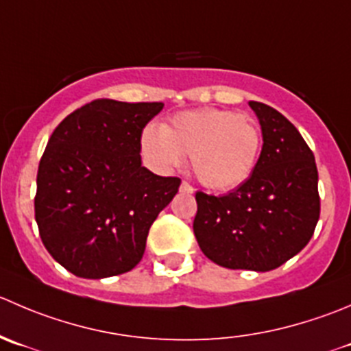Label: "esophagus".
<instances>
[{
    "mask_svg": "<svg viewBox=\"0 0 351 351\" xmlns=\"http://www.w3.org/2000/svg\"><path fill=\"white\" fill-rule=\"evenodd\" d=\"M180 189H182V192L193 193V186L190 185V183H186V182H183V183H182V186H180Z\"/></svg>",
    "mask_w": 351,
    "mask_h": 351,
    "instance_id": "1",
    "label": "esophagus"
}]
</instances>
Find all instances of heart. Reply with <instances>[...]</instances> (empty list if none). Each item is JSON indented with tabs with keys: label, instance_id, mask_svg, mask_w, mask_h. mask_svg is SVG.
<instances>
[{
	"label": "heart",
	"instance_id": "obj_1",
	"mask_svg": "<svg viewBox=\"0 0 351 351\" xmlns=\"http://www.w3.org/2000/svg\"><path fill=\"white\" fill-rule=\"evenodd\" d=\"M262 145L261 125L230 110L182 111L162 128L147 127L142 151L159 169H173L190 156L197 180L207 189L230 190L254 171Z\"/></svg>",
	"mask_w": 351,
	"mask_h": 351
}]
</instances>
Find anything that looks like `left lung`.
Wrapping results in <instances>:
<instances>
[{"mask_svg": "<svg viewBox=\"0 0 351 351\" xmlns=\"http://www.w3.org/2000/svg\"><path fill=\"white\" fill-rule=\"evenodd\" d=\"M262 130L252 175L226 195L195 193L200 250L228 269H276L312 238L321 214L317 166L300 132L280 111L250 101Z\"/></svg>", "mask_w": 351, "mask_h": 351, "instance_id": "obj_1", "label": "left lung"}]
</instances>
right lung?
<instances>
[{
    "mask_svg": "<svg viewBox=\"0 0 351 351\" xmlns=\"http://www.w3.org/2000/svg\"><path fill=\"white\" fill-rule=\"evenodd\" d=\"M162 103L96 99L49 137L34 199L40 240L56 262L87 280L128 273L182 180L142 166L141 137Z\"/></svg>",
    "mask_w": 351,
    "mask_h": 351,
    "instance_id": "1",
    "label": "right lung"
}]
</instances>
